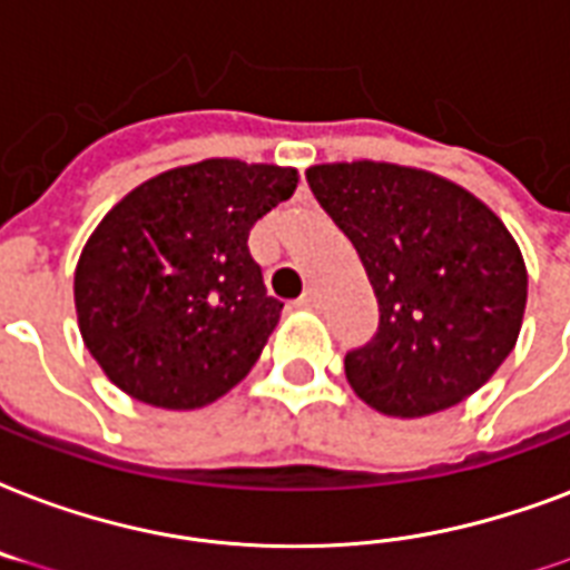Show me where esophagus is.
I'll list each match as a JSON object with an SVG mask.
<instances>
[{
	"instance_id": "34e87169",
	"label": "esophagus",
	"mask_w": 570,
	"mask_h": 570,
	"mask_svg": "<svg viewBox=\"0 0 570 570\" xmlns=\"http://www.w3.org/2000/svg\"><path fill=\"white\" fill-rule=\"evenodd\" d=\"M297 306L299 308H317V306H321V294H317L315 288H306L303 294H299Z\"/></svg>"
}]
</instances>
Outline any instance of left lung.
Here are the masks:
<instances>
[{
    "mask_svg": "<svg viewBox=\"0 0 570 570\" xmlns=\"http://www.w3.org/2000/svg\"><path fill=\"white\" fill-rule=\"evenodd\" d=\"M308 189L372 282L381 321L345 374L386 416H428L491 381L518 342L527 267L500 216L431 171L333 163Z\"/></svg>",
    "mask_w": 570,
    "mask_h": 570,
    "instance_id": "8db88e82",
    "label": "left lung"
}]
</instances>
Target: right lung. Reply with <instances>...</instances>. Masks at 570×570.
I'll use <instances>...</instances> for the list:
<instances>
[{
    "mask_svg": "<svg viewBox=\"0 0 570 570\" xmlns=\"http://www.w3.org/2000/svg\"><path fill=\"white\" fill-rule=\"evenodd\" d=\"M294 187V169L205 160L145 180L104 216L73 299L86 347L118 390L193 410L244 381L282 312L246 240Z\"/></svg>",
    "mask_w": 570,
    "mask_h": 570,
    "instance_id": "right-lung-1",
    "label": "right lung"
}]
</instances>
